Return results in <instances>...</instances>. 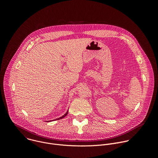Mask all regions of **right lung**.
Listing matches in <instances>:
<instances>
[{"instance_id": "1", "label": "right lung", "mask_w": 158, "mask_h": 158, "mask_svg": "<svg viewBox=\"0 0 158 158\" xmlns=\"http://www.w3.org/2000/svg\"><path fill=\"white\" fill-rule=\"evenodd\" d=\"M67 113H68V110H67V112H66V113L64 114V115H63L62 117H60V118H57V119H54V121H55V120H59V119H61L62 118H64L65 116H67Z\"/></svg>"}]
</instances>
